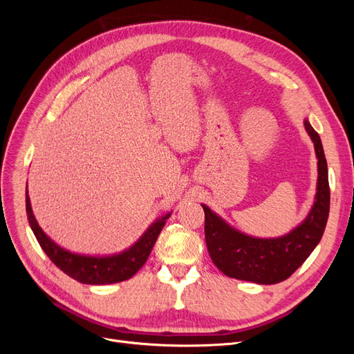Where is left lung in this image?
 <instances>
[{
  "mask_svg": "<svg viewBox=\"0 0 354 354\" xmlns=\"http://www.w3.org/2000/svg\"><path fill=\"white\" fill-rule=\"evenodd\" d=\"M304 127L315 143L317 156V192L308 217L282 238L259 239L232 229L208 207L205 212V242L212 263L229 277L261 285L279 283L288 279L322 239L329 216L328 164L322 142L313 127Z\"/></svg>",
  "mask_w": 354,
  "mask_h": 354,
  "instance_id": "left-lung-1",
  "label": "left lung"
}]
</instances>
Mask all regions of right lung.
<instances>
[{
  "mask_svg": "<svg viewBox=\"0 0 354 354\" xmlns=\"http://www.w3.org/2000/svg\"><path fill=\"white\" fill-rule=\"evenodd\" d=\"M26 214L29 226L32 232H34L41 248L48 255V259L55 263L63 273L71 276L72 279L87 285L116 283L133 277L142 269V266L149 259V254H151L160 230L165 226V220L169 217V214H167L165 217L156 220L130 250H127L125 252L118 255L100 257V259H97V257H84L72 254L53 242L38 226L34 214H32L28 195Z\"/></svg>",
  "mask_w": 354,
  "mask_h": 354,
  "instance_id": "right-lung-1",
  "label": "right lung"
}]
</instances>
